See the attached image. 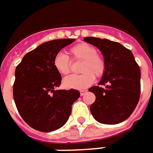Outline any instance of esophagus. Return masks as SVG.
Wrapping results in <instances>:
<instances>
[{"label":"esophagus","instance_id":"obj_1","mask_svg":"<svg viewBox=\"0 0 153 153\" xmlns=\"http://www.w3.org/2000/svg\"><path fill=\"white\" fill-rule=\"evenodd\" d=\"M87 93V90H80V95L81 96H83V95H85V94Z\"/></svg>","mask_w":153,"mask_h":153}]
</instances>
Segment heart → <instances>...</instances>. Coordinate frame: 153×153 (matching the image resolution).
Masks as SVG:
<instances>
[{"instance_id": "1", "label": "heart", "mask_w": 153, "mask_h": 153, "mask_svg": "<svg viewBox=\"0 0 153 153\" xmlns=\"http://www.w3.org/2000/svg\"><path fill=\"white\" fill-rule=\"evenodd\" d=\"M70 58L74 61L81 62L78 75H71L63 79V85L69 89L83 90L94 83L97 78L103 76L105 72L106 64L102 56L97 53V49L86 42L76 44L69 49ZM53 66L62 75H67L71 72L72 63L66 54L59 53L53 58Z\"/></svg>"}]
</instances>
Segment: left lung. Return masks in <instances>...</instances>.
<instances>
[{
	"label": "left lung",
	"instance_id": "8db88e82",
	"mask_svg": "<svg viewBox=\"0 0 153 153\" xmlns=\"http://www.w3.org/2000/svg\"><path fill=\"white\" fill-rule=\"evenodd\" d=\"M84 40L98 48L106 64L100 86L89 89L95 95L90 112L100 123H120L131 115L139 101L140 68L131 51L119 42L94 37H84Z\"/></svg>",
	"mask_w": 153,
	"mask_h": 153
}]
</instances>
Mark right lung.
Wrapping results in <instances>:
<instances>
[{
  "mask_svg": "<svg viewBox=\"0 0 153 153\" xmlns=\"http://www.w3.org/2000/svg\"><path fill=\"white\" fill-rule=\"evenodd\" d=\"M74 38L44 42L23 57L16 66L13 98L27 124L42 132L62 127L71 114L72 105L80 93L74 89L55 90L62 77L53 66V58Z\"/></svg>",
  "mask_w": 153,
  "mask_h": 153,
  "instance_id": "right-lung-1",
  "label": "right lung"
}]
</instances>
